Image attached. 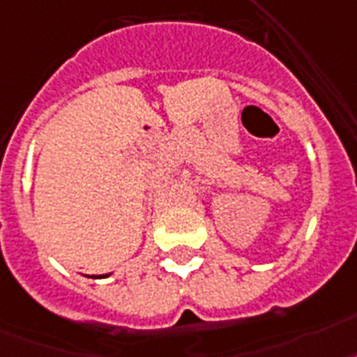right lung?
<instances>
[{"label":"right lung","instance_id":"add662e5","mask_svg":"<svg viewBox=\"0 0 357 357\" xmlns=\"http://www.w3.org/2000/svg\"><path fill=\"white\" fill-rule=\"evenodd\" d=\"M109 275V273H108ZM108 275H98V277H108ZM95 279H97V277H95Z\"/></svg>","mask_w":357,"mask_h":357}]
</instances>
